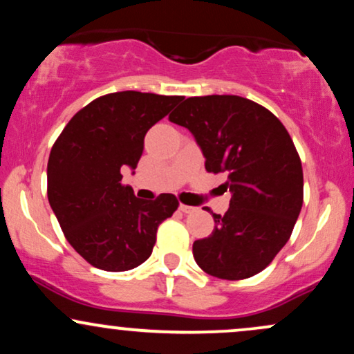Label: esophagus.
Instances as JSON below:
<instances>
[{
    "mask_svg": "<svg viewBox=\"0 0 354 354\" xmlns=\"http://www.w3.org/2000/svg\"><path fill=\"white\" fill-rule=\"evenodd\" d=\"M180 209L183 211V213H194L196 211V208H193V206H188V205H180Z\"/></svg>",
    "mask_w": 354,
    "mask_h": 354,
    "instance_id": "esophagus-1",
    "label": "esophagus"
}]
</instances>
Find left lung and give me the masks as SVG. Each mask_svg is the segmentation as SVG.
<instances>
[{
	"label": "left lung",
	"mask_w": 354,
	"mask_h": 354,
	"mask_svg": "<svg viewBox=\"0 0 354 354\" xmlns=\"http://www.w3.org/2000/svg\"><path fill=\"white\" fill-rule=\"evenodd\" d=\"M169 121L185 126L205 154L208 173H223L231 193L214 230L193 243L194 261L221 279H246L274 259L303 206V168L293 140L270 109L234 95L193 96ZM206 211H209L206 208Z\"/></svg>",
	"instance_id": "left-lung-1"
}]
</instances>
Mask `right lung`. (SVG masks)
<instances>
[{
    "label": "right lung",
    "mask_w": 354,
    "mask_h": 354,
    "mask_svg": "<svg viewBox=\"0 0 354 354\" xmlns=\"http://www.w3.org/2000/svg\"><path fill=\"white\" fill-rule=\"evenodd\" d=\"M183 96L118 91L100 96L64 126L48 160V201L64 238L91 266L128 271L151 256L158 226L178 209L171 193L136 198L121 168L135 169L145 135Z\"/></svg>",
    "instance_id": "add662e5"
}]
</instances>
